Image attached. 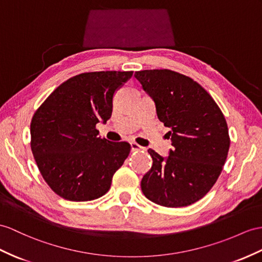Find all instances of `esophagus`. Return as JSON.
Wrapping results in <instances>:
<instances>
[{
  "mask_svg": "<svg viewBox=\"0 0 262 262\" xmlns=\"http://www.w3.org/2000/svg\"><path fill=\"white\" fill-rule=\"evenodd\" d=\"M130 144H131V150H132V151L145 150V148H143V146H141V145H139V144H138V143H136V142H131Z\"/></svg>",
  "mask_w": 262,
  "mask_h": 262,
  "instance_id": "esophagus-1",
  "label": "esophagus"
}]
</instances>
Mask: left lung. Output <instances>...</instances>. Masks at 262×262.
Returning <instances> with one entry per match:
<instances>
[{"label":"left lung","instance_id":"obj_1","mask_svg":"<svg viewBox=\"0 0 262 262\" xmlns=\"http://www.w3.org/2000/svg\"><path fill=\"white\" fill-rule=\"evenodd\" d=\"M155 101L158 119L170 127L173 148L168 157L149 149L152 167L141 190L152 202L168 208L187 207L205 196L218 179L230 139L219 106L189 76L171 70H144L135 74Z\"/></svg>","mask_w":262,"mask_h":262}]
</instances>
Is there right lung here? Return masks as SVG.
Wrapping results in <instances>:
<instances>
[{"label": "right lung", "mask_w": 262, "mask_h": 262, "mask_svg": "<svg viewBox=\"0 0 262 262\" xmlns=\"http://www.w3.org/2000/svg\"><path fill=\"white\" fill-rule=\"evenodd\" d=\"M132 74L75 75L57 86L32 118L31 149L37 168L63 199L90 201L105 194L129 156V143L101 139L95 125L111 118L114 93Z\"/></svg>", "instance_id": "add662e5"}]
</instances>
